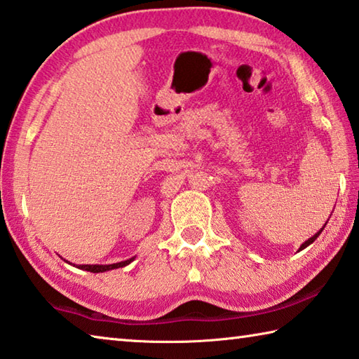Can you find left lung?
<instances>
[{
    "mask_svg": "<svg viewBox=\"0 0 359 359\" xmlns=\"http://www.w3.org/2000/svg\"><path fill=\"white\" fill-rule=\"evenodd\" d=\"M325 226H327V223H325ZM325 226H323V227H325ZM323 227H322V229H320V231H318V232L316 233V236H312V237H311L309 240H306V242H304V243H303L302 246H299V250H298V251H302V250H304V248H306V246H309V245H311L312 242H316V238H317V237H318V236H320V233H322V231H323Z\"/></svg>",
    "mask_w": 359,
    "mask_h": 359,
    "instance_id": "left-lung-1",
    "label": "left lung"
}]
</instances>
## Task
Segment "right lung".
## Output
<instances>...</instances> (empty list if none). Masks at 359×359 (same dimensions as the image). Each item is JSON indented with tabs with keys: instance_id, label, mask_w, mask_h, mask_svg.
<instances>
[{
	"instance_id": "right-lung-1",
	"label": "right lung",
	"mask_w": 359,
	"mask_h": 359,
	"mask_svg": "<svg viewBox=\"0 0 359 359\" xmlns=\"http://www.w3.org/2000/svg\"><path fill=\"white\" fill-rule=\"evenodd\" d=\"M135 257L132 259H127L123 260V262H117V264H111V265H76L78 269L81 270H86L90 273H103V271H108V270H114V269H121V266H126L130 262H132Z\"/></svg>"
}]
</instances>
